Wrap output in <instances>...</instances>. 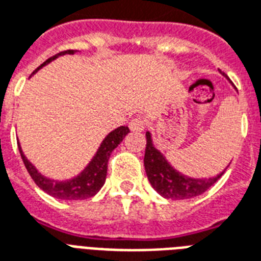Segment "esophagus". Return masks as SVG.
Masks as SVG:
<instances>
[{"instance_id": "esophagus-1", "label": "esophagus", "mask_w": 261, "mask_h": 261, "mask_svg": "<svg viewBox=\"0 0 261 261\" xmlns=\"http://www.w3.org/2000/svg\"><path fill=\"white\" fill-rule=\"evenodd\" d=\"M129 128L132 132H143L145 129V121L141 118H133L129 124Z\"/></svg>"}]
</instances>
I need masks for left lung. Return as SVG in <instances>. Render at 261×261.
Returning <instances> with one entry per match:
<instances>
[{"mask_svg":"<svg viewBox=\"0 0 261 261\" xmlns=\"http://www.w3.org/2000/svg\"><path fill=\"white\" fill-rule=\"evenodd\" d=\"M147 145H145L144 167L151 187L165 199L185 200L201 195L213 187L221 178L225 170L214 177L208 178H193L179 173L167 162L161 151L153 145L151 133H145Z\"/></svg>","mask_w":261,"mask_h":261,"instance_id":"1","label":"left lung"}]
</instances>
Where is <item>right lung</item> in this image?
I'll list each match as a JSON object with an SVG mask.
<instances>
[{
    "label": "right lung",
    "instance_id": "obj_1",
    "mask_svg": "<svg viewBox=\"0 0 261 261\" xmlns=\"http://www.w3.org/2000/svg\"><path fill=\"white\" fill-rule=\"evenodd\" d=\"M74 50H66V51H61V53L56 54L53 57H50L48 60L42 64L39 68H36L34 70V73H36L40 68H43L44 65H47L51 61H54L56 58L64 54H74ZM32 73V74H34ZM129 133L128 126H118L117 129L112 130L108 136L103 139V141L99 145L98 151L95 152L94 158L91 159L90 163L84 167V170L77 174L76 177L70 179H65V181H58V179H51L44 177L43 174H40L39 171L36 170V167L32 165L24 155L23 149L19 144V151L23 159L24 166L27 169V171L31 175V178L35 181V184L46 192L47 195L53 196L56 199L61 200H84L88 197H92L96 195L100 188L103 187V184L106 181V174H108V162L110 158V153L118 147L121 141L124 140V137Z\"/></svg>",
    "mask_w": 261,
    "mask_h": 261
}]
</instances>
